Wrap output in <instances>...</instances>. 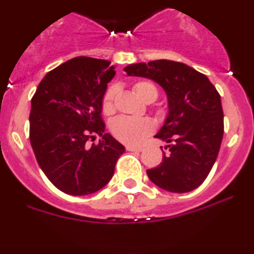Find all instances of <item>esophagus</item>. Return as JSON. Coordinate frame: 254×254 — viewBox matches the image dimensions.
I'll return each mask as SVG.
<instances>
[{
    "label": "esophagus",
    "mask_w": 254,
    "mask_h": 254,
    "mask_svg": "<svg viewBox=\"0 0 254 254\" xmlns=\"http://www.w3.org/2000/svg\"><path fill=\"white\" fill-rule=\"evenodd\" d=\"M127 151H142V148H136V146H131V145H129V146H127Z\"/></svg>",
    "instance_id": "1"
}]
</instances>
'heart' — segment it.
I'll list each match as a JSON object with an SVG mask.
<instances>
[{"label":"heart","mask_w":254,"mask_h":254,"mask_svg":"<svg viewBox=\"0 0 254 254\" xmlns=\"http://www.w3.org/2000/svg\"><path fill=\"white\" fill-rule=\"evenodd\" d=\"M133 91L144 103H152L157 99L158 90L154 82L138 80L133 84ZM117 87L110 86L102 100L103 114L106 116L115 112V98ZM154 131V124L148 118H132L121 116L111 124V132L119 142L127 145H139Z\"/></svg>","instance_id":"obj_1"}]
</instances>
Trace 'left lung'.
Masks as SVG:
<instances>
[{"label":"left lung","instance_id":"1","mask_svg":"<svg viewBox=\"0 0 254 254\" xmlns=\"http://www.w3.org/2000/svg\"><path fill=\"white\" fill-rule=\"evenodd\" d=\"M124 71L152 79L168 96L169 114L155 137L169 143V152H163L160 166L146 170L149 179L172 193L194 190L214 166L224 136V111L215 86L202 73L172 60L135 64Z\"/></svg>","mask_w":254,"mask_h":254}]
</instances>
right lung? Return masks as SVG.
I'll list each match as a JSON object with an SVG mask.
<instances>
[{
  "label": "right lung",
  "instance_id": "obj_1",
  "mask_svg": "<svg viewBox=\"0 0 254 254\" xmlns=\"http://www.w3.org/2000/svg\"><path fill=\"white\" fill-rule=\"evenodd\" d=\"M111 61L77 57L52 69L32 98L29 139L40 168L59 190L96 193L114 176L125 148L105 133L102 100L114 78ZM94 134L98 145H87Z\"/></svg>",
  "mask_w": 254,
  "mask_h": 254
}]
</instances>
